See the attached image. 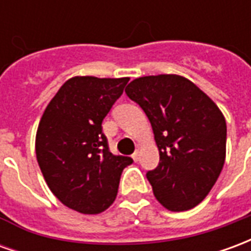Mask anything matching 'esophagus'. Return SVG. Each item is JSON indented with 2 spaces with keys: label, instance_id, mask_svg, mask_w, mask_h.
Wrapping results in <instances>:
<instances>
[{
  "label": "esophagus",
  "instance_id": "34e87169",
  "mask_svg": "<svg viewBox=\"0 0 251 251\" xmlns=\"http://www.w3.org/2000/svg\"><path fill=\"white\" fill-rule=\"evenodd\" d=\"M131 157H133V160H134V161H138V160H140V152H138V151H136V152L133 153V156H131Z\"/></svg>",
  "mask_w": 251,
  "mask_h": 251
}]
</instances>
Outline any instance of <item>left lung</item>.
<instances>
[{
    "label": "left lung",
    "mask_w": 251,
    "mask_h": 251,
    "mask_svg": "<svg viewBox=\"0 0 251 251\" xmlns=\"http://www.w3.org/2000/svg\"><path fill=\"white\" fill-rule=\"evenodd\" d=\"M125 93L152 125L160 163L147 177L156 199L169 211L194 208L225 164V115L194 82L176 74L137 77Z\"/></svg>",
    "instance_id": "8db88e82"
}]
</instances>
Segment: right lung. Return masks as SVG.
I'll use <instances>...</instances> for the list:
<instances>
[{
  "instance_id": "obj_1",
  "label": "right lung",
  "mask_w": 251,
  "mask_h": 251,
  "mask_svg": "<svg viewBox=\"0 0 251 251\" xmlns=\"http://www.w3.org/2000/svg\"><path fill=\"white\" fill-rule=\"evenodd\" d=\"M129 77L74 76L47 104L36 131V157L51 192L80 214L95 215L114 203L121 174L133 160L114 156L102 121Z\"/></svg>"
}]
</instances>
